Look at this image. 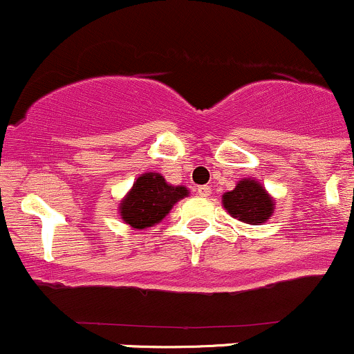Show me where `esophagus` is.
I'll list each match as a JSON object with an SVG mask.
<instances>
[{"mask_svg":"<svg viewBox=\"0 0 354 354\" xmlns=\"http://www.w3.org/2000/svg\"><path fill=\"white\" fill-rule=\"evenodd\" d=\"M198 192H199V196H203V198H206V196L211 194V187H209V185H199Z\"/></svg>","mask_w":354,"mask_h":354,"instance_id":"34e87169","label":"esophagus"}]
</instances>
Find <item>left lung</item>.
Returning a JSON list of instances; mask_svg holds the SVG:
<instances>
[{
	"mask_svg": "<svg viewBox=\"0 0 354 354\" xmlns=\"http://www.w3.org/2000/svg\"><path fill=\"white\" fill-rule=\"evenodd\" d=\"M223 206L243 223H264L272 213L271 198L256 180H240L233 191L223 194Z\"/></svg>",
	"mask_w": 354,
	"mask_h": 354,
	"instance_id": "left-lung-1",
	"label": "left lung"
}]
</instances>
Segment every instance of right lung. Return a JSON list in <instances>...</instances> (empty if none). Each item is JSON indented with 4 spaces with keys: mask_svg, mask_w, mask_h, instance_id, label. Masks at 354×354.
<instances>
[{
    "mask_svg": "<svg viewBox=\"0 0 354 354\" xmlns=\"http://www.w3.org/2000/svg\"><path fill=\"white\" fill-rule=\"evenodd\" d=\"M187 196L185 187L169 185L160 174H143L121 203V216L133 228H147L158 223L178 199Z\"/></svg>",
    "mask_w": 354,
    "mask_h": 354,
    "instance_id": "right-lung-1",
    "label": "right lung"
}]
</instances>
